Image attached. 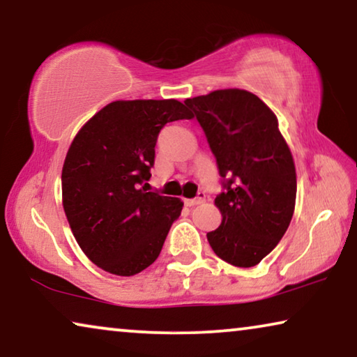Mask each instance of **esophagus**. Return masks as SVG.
I'll use <instances>...</instances> for the list:
<instances>
[{"label": "esophagus", "mask_w": 357, "mask_h": 357, "mask_svg": "<svg viewBox=\"0 0 357 357\" xmlns=\"http://www.w3.org/2000/svg\"><path fill=\"white\" fill-rule=\"evenodd\" d=\"M204 200H205V192H199L195 199H184V204L185 206H194V205L202 204Z\"/></svg>", "instance_id": "esophagus-1"}]
</instances>
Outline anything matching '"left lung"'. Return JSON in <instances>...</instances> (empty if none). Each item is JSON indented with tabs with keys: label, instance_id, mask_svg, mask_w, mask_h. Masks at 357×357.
I'll list each match as a JSON object with an SVG mask.
<instances>
[{
	"label": "left lung",
	"instance_id": "obj_1",
	"mask_svg": "<svg viewBox=\"0 0 357 357\" xmlns=\"http://www.w3.org/2000/svg\"><path fill=\"white\" fill-rule=\"evenodd\" d=\"M184 104L204 130L222 178L215 199L222 221L206 234L210 247L232 266H257L284 237L295 210L294 157L278 119L245 89H218Z\"/></svg>",
	"mask_w": 357,
	"mask_h": 357
}]
</instances>
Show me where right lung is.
Here are the masks:
<instances>
[{
  "mask_svg": "<svg viewBox=\"0 0 357 357\" xmlns=\"http://www.w3.org/2000/svg\"><path fill=\"white\" fill-rule=\"evenodd\" d=\"M192 116L176 99L115 100L78 131L62 168V204L78 245L100 269L135 275L158 258L184 204L142 184L162 128Z\"/></svg>",
  "mask_w": 357,
  "mask_h": 357,
  "instance_id": "1",
  "label": "right lung"
}]
</instances>
